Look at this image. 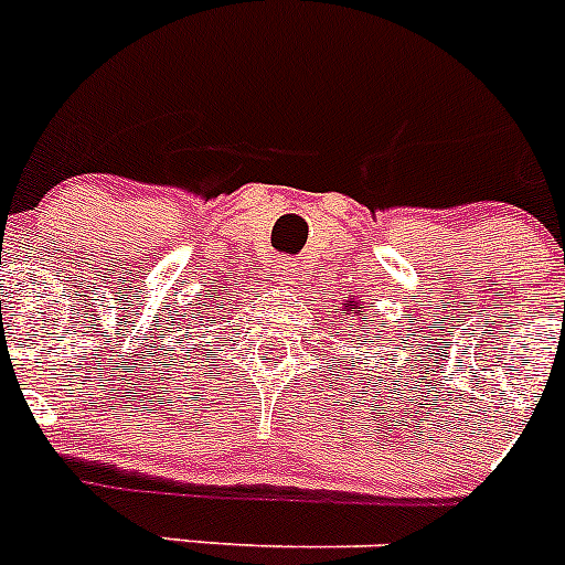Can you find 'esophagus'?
Here are the masks:
<instances>
[{"mask_svg": "<svg viewBox=\"0 0 565 565\" xmlns=\"http://www.w3.org/2000/svg\"><path fill=\"white\" fill-rule=\"evenodd\" d=\"M271 271L274 277L282 279V282H294V279H299V263L291 257H277L274 259Z\"/></svg>", "mask_w": 565, "mask_h": 565, "instance_id": "1", "label": "esophagus"}]
</instances>
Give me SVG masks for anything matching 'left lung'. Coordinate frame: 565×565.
<instances>
[{
  "instance_id": "8db88e82",
  "label": "left lung",
  "mask_w": 565,
  "mask_h": 565,
  "mask_svg": "<svg viewBox=\"0 0 565 565\" xmlns=\"http://www.w3.org/2000/svg\"><path fill=\"white\" fill-rule=\"evenodd\" d=\"M344 308H348V302H344ZM356 317H359V319H362L364 326H367V322H371V319H367V317H362V313H356ZM356 331H359V328H356ZM356 331H353V333H356ZM348 337H351V333H348Z\"/></svg>"
}]
</instances>
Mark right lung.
<instances>
[{
	"label": "right lung",
	"mask_w": 565,
	"mask_h": 565,
	"mask_svg": "<svg viewBox=\"0 0 565 565\" xmlns=\"http://www.w3.org/2000/svg\"><path fill=\"white\" fill-rule=\"evenodd\" d=\"M198 306H201V311H198V317H201V313H206V319H214V311H209V308H203V302H198ZM194 317V319H198Z\"/></svg>",
	"instance_id": "1"
}]
</instances>
